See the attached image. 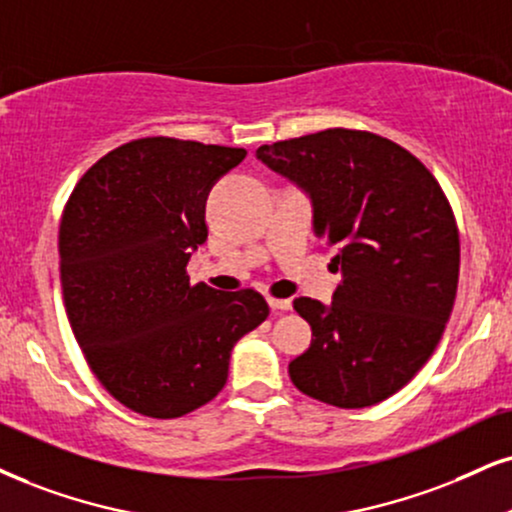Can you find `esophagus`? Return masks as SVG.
Returning <instances> with one entry per match:
<instances>
[{
  "instance_id": "obj_1",
  "label": "esophagus",
  "mask_w": 512,
  "mask_h": 512,
  "mask_svg": "<svg viewBox=\"0 0 512 512\" xmlns=\"http://www.w3.org/2000/svg\"><path fill=\"white\" fill-rule=\"evenodd\" d=\"M268 304H270V308H273L275 315L292 311V301H289V299H268Z\"/></svg>"
}]
</instances>
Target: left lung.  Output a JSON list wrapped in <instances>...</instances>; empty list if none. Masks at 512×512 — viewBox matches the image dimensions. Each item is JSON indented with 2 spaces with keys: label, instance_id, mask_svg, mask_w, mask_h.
<instances>
[{
  "label": "left lung",
  "instance_id": "obj_1",
  "mask_svg": "<svg viewBox=\"0 0 512 512\" xmlns=\"http://www.w3.org/2000/svg\"><path fill=\"white\" fill-rule=\"evenodd\" d=\"M308 194L313 232L342 285L332 304L299 296L313 342L289 363L294 387L337 408L375 406L437 349L458 289L460 242L449 199L410 151L387 137L332 128L256 149Z\"/></svg>",
  "mask_w": 512,
  "mask_h": 512
}]
</instances>
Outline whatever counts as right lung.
I'll list each match as a JSON object with an SVG mask.
<instances>
[{
	"mask_svg": "<svg viewBox=\"0 0 512 512\" xmlns=\"http://www.w3.org/2000/svg\"><path fill=\"white\" fill-rule=\"evenodd\" d=\"M246 151L144 137L75 185L59 230L63 304L85 361L116 401L170 420L218 396L235 344L268 318L254 289L189 285L211 187Z\"/></svg>",
	"mask_w": 512,
	"mask_h": 512,
	"instance_id": "add662e5",
	"label": "right lung"
}]
</instances>
